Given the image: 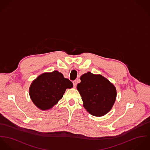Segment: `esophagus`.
Masks as SVG:
<instances>
[{
    "instance_id": "obj_1",
    "label": "esophagus",
    "mask_w": 150,
    "mask_h": 150,
    "mask_svg": "<svg viewBox=\"0 0 150 150\" xmlns=\"http://www.w3.org/2000/svg\"><path fill=\"white\" fill-rule=\"evenodd\" d=\"M73 84H74V87H76V85H77V81H73Z\"/></svg>"
}]
</instances>
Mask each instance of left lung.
I'll return each mask as SVG.
<instances>
[{"mask_svg": "<svg viewBox=\"0 0 150 150\" xmlns=\"http://www.w3.org/2000/svg\"><path fill=\"white\" fill-rule=\"evenodd\" d=\"M77 89L82 97L83 106L94 116H103L113 106L117 92L115 86L100 75L88 72L80 78Z\"/></svg>", "mask_w": 150, "mask_h": 150, "instance_id": "1", "label": "left lung"}]
</instances>
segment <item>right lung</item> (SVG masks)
Segmentation results:
<instances>
[{"instance_id": "1", "label": "right lung", "mask_w": 150, "mask_h": 150, "mask_svg": "<svg viewBox=\"0 0 150 150\" xmlns=\"http://www.w3.org/2000/svg\"><path fill=\"white\" fill-rule=\"evenodd\" d=\"M72 87V83L62 73L54 71L44 73L34 80L29 88V95L38 108L46 110L57 104L66 90Z\"/></svg>"}]
</instances>
